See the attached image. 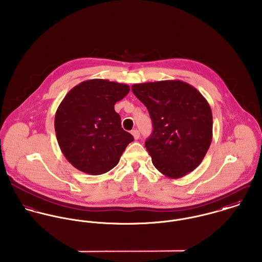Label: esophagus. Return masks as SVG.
I'll return each mask as SVG.
<instances>
[{
  "mask_svg": "<svg viewBox=\"0 0 262 262\" xmlns=\"http://www.w3.org/2000/svg\"><path fill=\"white\" fill-rule=\"evenodd\" d=\"M132 135H133V137H134V139L135 140H137V139H139V137H140V133H139V131L137 130V129H135V130H132Z\"/></svg>",
  "mask_w": 262,
  "mask_h": 262,
  "instance_id": "1",
  "label": "esophagus"
}]
</instances>
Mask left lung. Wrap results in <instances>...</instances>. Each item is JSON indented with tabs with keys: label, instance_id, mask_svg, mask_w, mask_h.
Wrapping results in <instances>:
<instances>
[{
	"label": "left lung",
	"instance_id": "1",
	"mask_svg": "<svg viewBox=\"0 0 262 262\" xmlns=\"http://www.w3.org/2000/svg\"><path fill=\"white\" fill-rule=\"evenodd\" d=\"M153 131L145 141L153 165L165 177L181 179L203 161L213 137L212 110L203 95L182 80L135 83Z\"/></svg>",
	"mask_w": 262,
	"mask_h": 262
}]
</instances>
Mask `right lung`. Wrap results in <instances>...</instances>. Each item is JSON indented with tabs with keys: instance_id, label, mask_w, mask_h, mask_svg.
<instances>
[{
	"instance_id": "add662e5",
	"label": "right lung",
	"mask_w": 262,
	"mask_h": 262,
	"mask_svg": "<svg viewBox=\"0 0 262 262\" xmlns=\"http://www.w3.org/2000/svg\"><path fill=\"white\" fill-rule=\"evenodd\" d=\"M125 83L94 78L73 88L58 106V145L76 169L99 176L114 168L133 136L121 127L114 106L129 93Z\"/></svg>"
}]
</instances>
